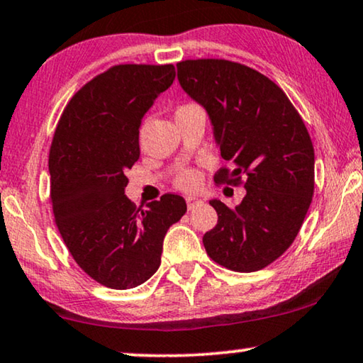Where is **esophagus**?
<instances>
[{"label":"esophagus","mask_w":363,"mask_h":363,"mask_svg":"<svg viewBox=\"0 0 363 363\" xmlns=\"http://www.w3.org/2000/svg\"><path fill=\"white\" fill-rule=\"evenodd\" d=\"M186 202H187V208H189V210H194V208L197 207V205L202 203V199L194 197V196H189V197L186 199Z\"/></svg>","instance_id":"1"}]
</instances>
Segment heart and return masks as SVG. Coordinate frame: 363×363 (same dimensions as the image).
<instances>
[{
    "mask_svg": "<svg viewBox=\"0 0 363 363\" xmlns=\"http://www.w3.org/2000/svg\"><path fill=\"white\" fill-rule=\"evenodd\" d=\"M191 107H196V104L187 102V104L177 107L176 111L191 109ZM200 184H202V174L196 167H186V169L177 172V176L174 177V186L182 189V191H196V189L200 187Z\"/></svg>",
    "mask_w": 363,
    "mask_h": 363,
    "instance_id": "obj_1",
    "label": "heart"
}]
</instances>
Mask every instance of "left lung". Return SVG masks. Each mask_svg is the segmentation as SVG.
<instances>
[{
  "label": "left lung",
  "mask_w": 363,
  "mask_h": 363,
  "mask_svg": "<svg viewBox=\"0 0 363 363\" xmlns=\"http://www.w3.org/2000/svg\"><path fill=\"white\" fill-rule=\"evenodd\" d=\"M184 91L212 118L223 160L215 184L245 186L238 207L210 200L218 221L203 235L212 261L256 272L282 256L315 192V148L298 111L266 74L223 58L177 63Z\"/></svg>",
  "instance_id": "left-lung-1"
}]
</instances>
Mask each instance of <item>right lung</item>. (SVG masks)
Here are the masks:
<instances>
[{"mask_svg": "<svg viewBox=\"0 0 363 363\" xmlns=\"http://www.w3.org/2000/svg\"><path fill=\"white\" fill-rule=\"evenodd\" d=\"M176 78L172 65H116L65 107L48 171L57 228L74 262L113 290L142 285L158 270L163 240L187 212L164 194L147 210L125 197L127 169L140 158V122Z\"/></svg>", "mask_w": 363, "mask_h": 363, "instance_id": "obj_1", "label": "right lung"}]
</instances>
